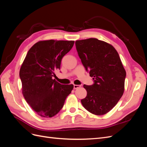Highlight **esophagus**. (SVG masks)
<instances>
[{"label":"esophagus","mask_w":147,"mask_h":147,"mask_svg":"<svg viewBox=\"0 0 147 147\" xmlns=\"http://www.w3.org/2000/svg\"><path fill=\"white\" fill-rule=\"evenodd\" d=\"M81 87V85H78V84H74V89H77Z\"/></svg>","instance_id":"obj_1"}]
</instances>
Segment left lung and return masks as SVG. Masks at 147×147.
Masks as SVG:
<instances>
[{
	"label": "left lung",
	"instance_id": "obj_1",
	"mask_svg": "<svg viewBox=\"0 0 147 147\" xmlns=\"http://www.w3.org/2000/svg\"><path fill=\"white\" fill-rule=\"evenodd\" d=\"M78 55L94 83L84 84L87 96L81 100L88 112L96 115L107 113L123 94L126 70L118 53L110 44L95 38L75 42Z\"/></svg>",
	"mask_w": 147,
	"mask_h": 147
}]
</instances>
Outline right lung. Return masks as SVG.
<instances>
[{"mask_svg": "<svg viewBox=\"0 0 147 147\" xmlns=\"http://www.w3.org/2000/svg\"><path fill=\"white\" fill-rule=\"evenodd\" d=\"M74 44L72 40H41L35 43L26 55L20 70L22 93L39 116L54 117L73 90V84H61L53 77Z\"/></svg>", "mask_w": 147, "mask_h": 147, "instance_id": "1", "label": "right lung"}]
</instances>
